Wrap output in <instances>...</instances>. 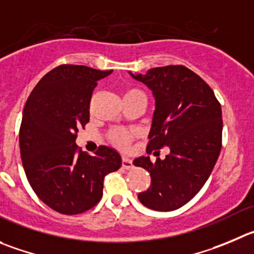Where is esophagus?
<instances>
[{
  "instance_id": "34e87169",
  "label": "esophagus",
  "mask_w": 254,
  "mask_h": 254,
  "mask_svg": "<svg viewBox=\"0 0 254 254\" xmlns=\"http://www.w3.org/2000/svg\"><path fill=\"white\" fill-rule=\"evenodd\" d=\"M122 167L125 168V170H131V168H133V161L129 158H127V157H123Z\"/></svg>"
}]
</instances>
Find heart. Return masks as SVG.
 Returning a JSON list of instances; mask_svg holds the SVG:
<instances>
[{
	"label": "heart",
	"mask_w": 254,
	"mask_h": 254,
	"mask_svg": "<svg viewBox=\"0 0 254 254\" xmlns=\"http://www.w3.org/2000/svg\"><path fill=\"white\" fill-rule=\"evenodd\" d=\"M138 96L144 97V93L138 88L129 87V88H126L125 91H123V100H127V98L132 97H138ZM133 131H129V129L125 128H113L108 132V139H110L111 143H112L113 146L117 147V148L123 149V151L129 148L132 141H133Z\"/></svg>",
	"instance_id": "b5f03b06"
}]
</instances>
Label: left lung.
Returning a JSON list of instances; mask_svg holds the SVG:
<instances>
[{"instance_id":"1","label":"left lung","mask_w":254,"mask_h":254,"mask_svg":"<svg viewBox=\"0 0 254 254\" xmlns=\"http://www.w3.org/2000/svg\"><path fill=\"white\" fill-rule=\"evenodd\" d=\"M132 74V73H131ZM149 87L156 98L147 153L170 148L165 159H134L151 175V186L138 193L143 206L175 211L190 202L208 180L222 148L221 103L213 89L182 64L154 67L132 74Z\"/></svg>"}]
</instances>
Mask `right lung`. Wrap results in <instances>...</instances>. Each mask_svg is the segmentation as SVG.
Listing matches in <instances>:
<instances>
[{"label":"right lung","instance_id":"right-lung-1","mask_svg":"<svg viewBox=\"0 0 254 254\" xmlns=\"http://www.w3.org/2000/svg\"><path fill=\"white\" fill-rule=\"evenodd\" d=\"M112 71L61 64L40 79L23 108L20 151L23 170L41 201L61 214H79L100 202L106 175L121 167V156L100 146L95 156L76 146L89 121L97 82Z\"/></svg>","mask_w":254,"mask_h":254}]
</instances>
